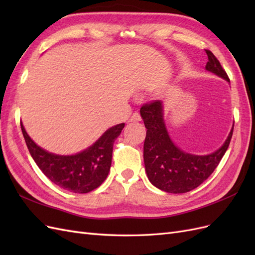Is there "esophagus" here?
<instances>
[{"instance_id": "obj_1", "label": "esophagus", "mask_w": 255, "mask_h": 255, "mask_svg": "<svg viewBox=\"0 0 255 255\" xmlns=\"http://www.w3.org/2000/svg\"><path fill=\"white\" fill-rule=\"evenodd\" d=\"M140 120H141L140 115L138 113H134L132 117H130V119H129V122H139Z\"/></svg>"}]
</instances>
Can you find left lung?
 Segmentation results:
<instances>
[{
	"label": "left lung",
	"mask_w": 255,
	"mask_h": 255,
	"mask_svg": "<svg viewBox=\"0 0 255 255\" xmlns=\"http://www.w3.org/2000/svg\"><path fill=\"white\" fill-rule=\"evenodd\" d=\"M208 61L205 70L230 83L214 54L205 51ZM140 116L146 128L143 143V160L146 176L152 185L170 194H184L201 185L218 166L229 148L233 127L219 149L197 155L182 150L171 139L165 122V109L161 101L145 104L140 109Z\"/></svg>",
	"instance_id": "obj_1"
}]
</instances>
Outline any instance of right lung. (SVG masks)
<instances>
[{"mask_svg":"<svg viewBox=\"0 0 255 255\" xmlns=\"http://www.w3.org/2000/svg\"><path fill=\"white\" fill-rule=\"evenodd\" d=\"M123 128L125 123L114 126L85 150L71 155H60L38 145L21 122L23 136L37 166L51 182L75 194H87L105 181L112 166L114 142Z\"/></svg>","mask_w":255,"mask_h":255,"instance_id":"right-lung-1","label":"right lung"}]
</instances>
